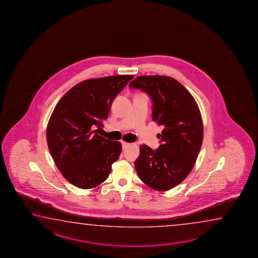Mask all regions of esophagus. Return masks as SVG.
<instances>
[{"instance_id": "esophagus-1", "label": "esophagus", "mask_w": 258, "mask_h": 258, "mask_svg": "<svg viewBox=\"0 0 258 258\" xmlns=\"http://www.w3.org/2000/svg\"><path fill=\"white\" fill-rule=\"evenodd\" d=\"M122 149L127 148L130 144L126 143V142H122Z\"/></svg>"}]
</instances>
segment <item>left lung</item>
Here are the masks:
<instances>
[{"label": "left lung", "mask_w": 258, "mask_h": 258, "mask_svg": "<svg viewBox=\"0 0 258 258\" xmlns=\"http://www.w3.org/2000/svg\"><path fill=\"white\" fill-rule=\"evenodd\" d=\"M146 92L153 101V120L163 126L156 150L143 144L135 162L137 174L159 191L174 188L195 165L203 140L201 112L191 94L176 79L141 76L129 84Z\"/></svg>", "instance_id": "obj_1"}]
</instances>
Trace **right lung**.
Listing matches in <instances>:
<instances>
[{
	"instance_id": "add662e5",
	"label": "right lung",
	"mask_w": 258,
	"mask_h": 258,
	"mask_svg": "<svg viewBox=\"0 0 258 258\" xmlns=\"http://www.w3.org/2000/svg\"><path fill=\"white\" fill-rule=\"evenodd\" d=\"M134 78L110 76L85 80L67 92L53 110L47 142L58 170L80 188H96L108 178L122 152L120 142L95 134L108 117L115 96Z\"/></svg>"
}]
</instances>
